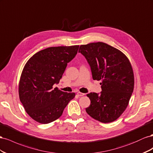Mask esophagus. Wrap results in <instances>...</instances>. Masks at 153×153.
<instances>
[{
  "instance_id": "obj_1",
  "label": "esophagus",
  "mask_w": 153,
  "mask_h": 153,
  "mask_svg": "<svg viewBox=\"0 0 153 153\" xmlns=\"http://www.w3.org/2000/svg\"><path fill=\"white\" fill-rule=\"evenodd\" d=\"M77 95L78 96H79V97H81V96H83V95H85V94H84V93H81V92H77Z\"/></svg>"
}]
</instances>
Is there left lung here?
I'll return each mask as SVG.
<instances>
[{
	"label": "left lung",
	"instance_id": "left-lung-1",
	"mask_svg": "<svg viewBox=\"0 0 153 153\" xmlns=\"http://www.w3.org/2000/svg\"><path fill=\"white\" fill-rule=\"evenodd\" d=\"M79 52L88 62L94 80H101L102 91L87 94L90 105L86 111L94 119L109 123L128 106L134 88L133 71L126 55L103 42L80 46Z\"/></svg>",
	"mask_w": 153,
	"mask_h": 153
}]
</instances>
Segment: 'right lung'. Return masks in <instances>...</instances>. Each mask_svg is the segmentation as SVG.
<instances>
[{"label": "right lung", "mask_w": 153, "mask_h": 153, "mask_svg": "<svg viewBox=\"0 0 153 153\" xmlns=\"http://www.w3.org/2000/svg\"><path fill=\"white\" fill-rule=\"evenodd\" d=\"M78 49L79 45L49 47L26 63L19 82V97L27 114L38 123L48 124L58 119L75 97V93L64 92L53 85L59 83Z\"/></svg>", "instance_id": "obj_1"}]
</instances>
